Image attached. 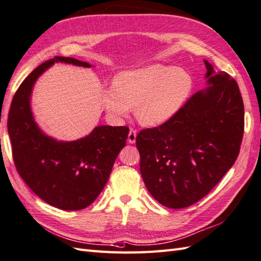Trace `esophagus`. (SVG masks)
Returning <instances> with one entry per match:
<instances>
[{"mask_svg":"<svg viewBox=\"0 0 261 261\" xmlns=\"http://www.w3.org/2000/svg\"><path fill=\"white\" fill-rule=\"evenodd\" d=\"M136 139H137V131L131 129L130 132H129V136H128V142L129 143H135Z\"/></svg>","mask_w":261,"mask_h":261,"instance_id":"1","label":"esophagus"}]
</instances>
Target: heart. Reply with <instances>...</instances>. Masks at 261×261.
Returning a JSON list of instances; mask_svg holds the SVG:
<instances>
[{
  "mask_svg": "<svg viewBox=\"0 0 261 261\" xmlns=\"http://www.w3.org/2000/svg\"><path fill=\"white\" fill-rule=\"evenodd\" d=\"M193 79L179 66L150 64L125 70L101 91V105L114 119L125 118L137 108L142 124L155 125L173 117L189 96Z\"/></svg>",
  "mask_w": 261,
  "mask_h": 261,
  "instance_id": "b5f03b06",
  "label": "heart"
}]
</instances>
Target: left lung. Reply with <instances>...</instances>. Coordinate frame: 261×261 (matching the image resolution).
<instances>
[{"mask_svg": "<svg viewBox=\"0 0 261 261\" xmlns=\"http://www.w3.org/2000/svg\"><path fill=\"white\" fill-rule=\"evenodd\" d=\"M204 64L208 87L167 122L136 139L144 185L168 208L189 207L207 196L240 151L245 109L238 84L207 60Z\"/></svg>", "mask_w": 261, "mask_h": 261, "instance_id": "obj_1", "label": "left lung"}]
</instances>
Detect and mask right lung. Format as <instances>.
Instances as JSON below:
<instances>
[{
  "instance_id": "1",
  "label": "right lung",
  "mask_w": 261,
  "mask_h": 261,
  "mask_svg": "<svg viewBox=\"0 0 261 261\" xmlns=\"http://www.w3.org/2000/svg\"><path fill=\"white\" fill-rule=\"evenodd\" d=\"M58 62L91 68L73 58L56 57L34 69L15 92L11 103L8 131L17 172L36 196L62 210H81L103 190L113 163L129 135L128 126H95L87 137L58 141L46 136L31 110L34 83Z\"/></svg>"
}]
</instances>
